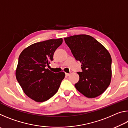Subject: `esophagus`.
Returning <instances> with one entry per match:
<instances>
[{
	"label": "esophagus",
	"mask_w": 128,
	"mask_h": 128,
	"mask_svg": "<svg viewBox=\"0 0 128 128\" xmlns=\"http://www.w3.org/2000/svg\"><path fill=\"white\" fill-rule=\"evenodd\" d=\"M66 76H69L70 75V74H69V73H66Z\"/></svg>",
	"instance_id": "1"
}]
</instances>
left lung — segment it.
<instances>
[{
	"mask_svg": "<svg viewBox=\"0 0 128 128\" xmlns=\"http://www.w3.org/2000/svg\"><path fill=\"white\" fill-rule=\"evenodd\" d=\"M76 60L81 62L82 72L74 85L88 98H95L105 92L112 77L111 55L107 49L92 36L80 34L64 38Z\"/></svg>",
	"mask_w": 128,
	"mask_h": 128,
	"instance_id": "obj_1",
	"label": "left lung"
}]
</instances>
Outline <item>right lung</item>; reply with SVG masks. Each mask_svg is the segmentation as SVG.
<instances>
[{
	"instance_id": "right-lung-1",
	"label": "right lung",
	"mask_w": 128,
	"mask_h": 128,
	"mask_svg": "<svg viewBox=\"0 0 128 128\" xmlns=\"http://www.w3.org/2000/svg\"><path fill=\"white\" fill-rule=\"evenodd\" d=\"M62 43L59 38L34 43L19 56L16 79L25 94L36 102H43L53 96L64 78V72L55 73L46 69Z\"/></svg>"
}]
</instances>
